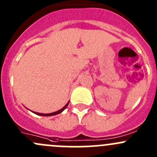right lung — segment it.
Segmentation results:
<instances>
[{
  "mask_svg": "<svg viewBox=\"0 0 157 157\" xmlns=\"http://www.w3.org/2000/svg\"><path fill=\"white\" fill-rule=\"evenodd\" d=\"M68 103H69V102H67V103L66 104L65 106H64L63 108H62V109H60V110H57V111H56V112H53V113H37V112H34V111H33V113H35V114H37V115H39V116H44V117L54 116V115H56V114H59V113H62V112L63 111V110H65V109L66 108V107H67V105H68Z\"/></svg>",
  "mask_w": 157,
  "mask_h": 157,
  "instance_id": "right-lung-1",
  "label": "right lung"
}]
</instances>
